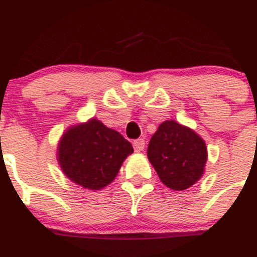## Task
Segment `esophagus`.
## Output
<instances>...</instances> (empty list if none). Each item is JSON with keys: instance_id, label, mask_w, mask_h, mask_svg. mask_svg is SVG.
<instances>
[{"instance_id": "34e87169", "label": "esophagus", "mask_w": 257, "mask_h": 257, "mask_svg": "<svg viewBox=\"0 0 257 257\" xmlns=\"http://www.w3.org/2000/svg\"><path fill=\"white\" fill-rule=\"evenodd\" d=\"M133 146H134L135 151L137 152L143 151V150L145 149V140H144V139H138V140H135L134 143H133Z\"/></svg>"}]
</instances>
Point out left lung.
<instances>
[{"mask_svg":"<svg viewBox=\"0 0 257 257\" xmlns=\"http://www.w3.org/2000/svg\"><path fill=\"white\" fill-rule=\"evenodd\" d=\"M147 157L167 187L182 191L204 174L208 150L202 138L176 120H164L152 135Z\"/></svg>","mask_w":257,"mask_h":257,"instance_id":"obj_1","label":"left lung"}]
</instances>
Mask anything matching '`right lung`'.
<instances>
[{"label":"right lung","instance_id":"add662e5","mask_svg":"<svg viewBox=\"0 0 257 257\" xmlns=\"http://www.w3.org/2000/svg\"><path fill=\"white\" fill-rule=\"evenodd\" d=\"M133 146L118 132L96 118L67 128L58 144L61 170L76 185L101 190L111 184Z\"/></svg>","mask_w":257,"mask_h":257}]
</instances>
